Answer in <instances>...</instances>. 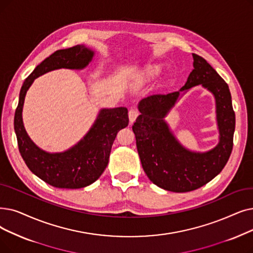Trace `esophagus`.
Returning a JSON list of instances; mask_svg holds the SVG:
<instances>
[{"label":"esophagus","instance_id":"34e87169","mask_svg":"<svg viewBox=\"0 0 253 253\" xmlns=\"http://www.w3.org/2000/svg\"><path fill=\"white\" fill-rule=\"evenodd\" d=\"M137 116H138V112L136 111L135 108H131V109H129V113H128V117H129V121H130V123L132 124L134 121H135V119L137 118Z\"/></svg>","mask_w":253,"mask_h":253}]
</instances>
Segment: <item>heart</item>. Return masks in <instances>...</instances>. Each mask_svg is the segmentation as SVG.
<instances>
[{"label":"heart","instance_id":"b5f03b06","mask_svg":"<svg viewBox=\"0 0 253 253\" xmlns=\"http://www.w3.org/2000/svg\"><path fill=\"white\" fill-rule=\"evenodd\" d=\"M162 71V66L159 64H150L145 66L138 74H137V82L138 83H145L155 79Z\"/></svg>","mask_w":253,"mask_h":253}]
</instances>
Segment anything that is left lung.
Here are the masks:
<instances>
[{"mask_svg":"<svg viewBox=\"0 0 253 253\" xmlns=\"http://www.w3.org/2000/svg\"><path fill=\"white\" fill-rule=\"evenodd\" d=\"M193 69L180 90L149 95L138 102L132 130L142 169L158 187L172 192L195 190L220 172L233 150L236 117L227 84L204 58L192 53ZM201 84L215 98L219 141L207 152L185 148L164 118L189 88Z\"/></svg>","mask_w":253,"mask_h":253,"instance_id":"obj_1","label":"left lung"}]
</instances>
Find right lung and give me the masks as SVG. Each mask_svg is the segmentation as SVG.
Returning a JSON list of instances; mask_svg holds the SVG:
<instances>
[{"label": "right lung", "instance_id": "1", "mask_svg": "<svg viewBox=\"0 0 253 253\" xmlns=\"http://www.w3.org/2000/svg\"><path fill=\"white\" fill-rule=\"evenodd\" d=\"M95 51L84 44L54 51L42 61L21 86L14 115L18 149L30 170L57 188L79 189L94 183L108 164L112 146L121 129L128 126L126 107L102 108L85 135L73 147L59 153L40 149L28 135L23 122L25 97L40 75L61 68L82 70L89 65Z\"/></svg>", "mask_w": 253, "mask_h": 253}]
</instances>
